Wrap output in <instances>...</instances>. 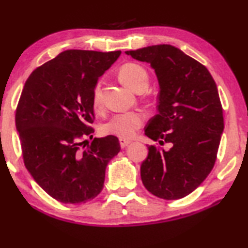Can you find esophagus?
I'll return each mask as SVG.
<instances>
[{"instance_id": "1", "label": "esophagus", "mask_w": 248, "mask_h": 248, "mask_svg": "<svg viewBox=\"0 0 248 248\" xmlns=\"http://www.w3.org/2000/svg\"><path fill=\"white\" fill-rule=\"evenodd\" d=\"M119 141H120L121 148H125L129 144H131V141L128 140V139H125V138H120Z\"/></svg>"}]
</instances>
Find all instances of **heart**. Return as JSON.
<instances>
[{
    "instance_id": "heart-1",
    "label": "heart",
    "mask_w": 248,
    "mask_h": 248,
    "mask_svg": "<svg viewBox=\"0 0 248 248\" xmlns=\"http://www.w3.org/2000/svg\"><path fill=\"white\" fill-rule=\"evenodd\" d=\"M119 78L129 89L138 91L147 88L148 74L142 66L135 62H127L119 69ZM93 107L97 109L101 106V85L96 84L93 90ZM145 121L144 114L139 111H129L113 114L100 127V132L104 136H116L119 138H131Z\"/></svg>"
}]
</instances>
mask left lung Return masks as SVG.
<instances>
[{
	"instance_id": "left-lung-1",
	"label": "left lung",
	"mask_w": 248,
	"mask_h": 248,
	"mask_svg": "<svg viewBox=\"0 0 248 248\" xmlns=\"http://www.w3.org/2000/svg\"><path fill=\"white\" fill-rule=\"evenodd\" d=\"M125 54L149 62L159 83L158 113L145 135L169 151L148 146L140 166L142 184L152 194L176 200L194 191L214 169L224 131V114L215 79L204 65L170 45Z\"/></svg>"
}]
</instances>
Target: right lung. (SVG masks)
I'll return each mask as SVG.
<instances>
[{"label":"right lung","instance_id":"add662e5","mask_svg":"<svg viewBox=\"0 0 248 248\" xmlns=\"http://www.w3.org/2000/svg\"><path fill=\"white\" fill-rule=\"evenodd\" d=\"M120 50H65L31 73L16 110L24 166L62 203H85L103 189L117 137L93 138V90ZM87 144L88 146H86Z\"/></svg>","mask_w":248,"mask_h":248}]
</instances>
